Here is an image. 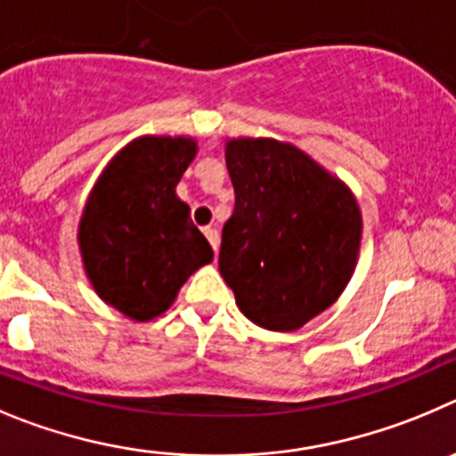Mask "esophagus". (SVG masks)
I'll list each match as a JSON object with an SVG mask.
<instances>
[{"label": "esophagus", "instance_id": "34e87169", "mask_svg": "<svg viewBox=\"0 0 456 456\" xmlns=\"http://www.w3.org/2000/svg\"><path fill=\"white\" fill-rule=\"evenodd\" d=\"M204 236L208 238V243H211L213 252L218 254V248H220V233H218V229H216V227H204Z\"/></svg>", "mask_w": 456, "mask_h": 456}]
</instances>
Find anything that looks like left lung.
<instances>
[{"instance_id": "left-lung-1", "label": "left lung", "mask_w": 456, "mask_h": 456, "mask_svg": "<svg viewBox=\"0 0 456 456\" xmlns=\"http://www.w3.org/2000/svg\"><path fill=\"white\" fill-rule=\"evenodd\" d=\"M236 204L220 274L254 325L293 331L331 306L354 273L361 211L346 183L274 138L224 147Z\"/></svg>"}]
</instances>
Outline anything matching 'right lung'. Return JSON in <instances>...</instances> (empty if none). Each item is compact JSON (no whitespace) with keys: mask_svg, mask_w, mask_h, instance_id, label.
Listing matches in <instances>:
<instances>
[{"mask_svg":"<svg viewBox=\"0 0 456 456\" xmlns=\"http://www.w3.org/2000/svg\"><path fill=\"white\" fill-rule=\"evenodd\" d=\"M198 154L192 138L142 136L120 150L90 191L79 249L95 293L126 318H157L188 277L213 261L179 179Z\"/></svg>","mask_w":456,"mask_h":456,"instance_id":"1","label":"right lung"}]
</instances>
